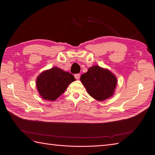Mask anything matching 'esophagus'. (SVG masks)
Returning a JSON list of instances; mask_svg holds the SVG:
<instances>
[{
	"instance_id": "34e87169",
	"label": "esophagus",
	"mask_w": 155,
	"mask_h": 155,
	"mask_svg": "<svg viewBox=\"0 0 155 155\" xmlns=\"http://www.w3.org/2000/svg\"><path fill=\"white\" fill-rule=\"evenodd\" d=\"M74 78H75L77 80H78L80 78V77H81V75H80V74H74Z\"/></svg>"
}]
</instances>
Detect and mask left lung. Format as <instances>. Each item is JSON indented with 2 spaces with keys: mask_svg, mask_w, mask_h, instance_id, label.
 <instances>
[{
  "mask_svg": "<svg viewBox=\"0 0 155 155\" xmlns=\"http://www.w3.org/2000/svg\"><path fill=\"white\" fill-rule=\"evenodd\" d=\"M81 81L87 93L98 101H104L112 96L117 84L115 74L108 69L96 65L82 74Z\"/></svg>",
  "mask_w": 155,
  "mask_h": 155,
  "instance_id": "left-lung-1",
  "label": "left lung"
}]
</instances>
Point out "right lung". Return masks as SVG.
<instances>
[{"label": "right lung", "instance_id": "right-lung-1", "mask_svg": "<svg viewBox=\"0 0 155 155\" xmlns=\"http://www.w3.org/2000/svg\"><path fill=\"white\" fill-rule=\"evenodd\" d=\"M74 81L75 78L70 73L53 67L39 74L36 79V87L42 98L55 101Z\"/></svg>", "mask_w": 155, "mask_h": 155}]
</instances>
